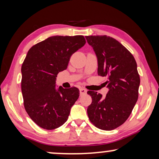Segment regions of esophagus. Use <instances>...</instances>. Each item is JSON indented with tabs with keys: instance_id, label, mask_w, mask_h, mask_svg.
<instances>
[{
	"instance_id": "1",
	"label": "esophagus",
	"mask_w": 159,
	"mask_h": 159,
	"mask_svg": "<svg viewBox=\"0 0 159 159\" xmlns=\"http://www.w3.org/2000/svg\"><path fill=\"white\" fill-rule=\"evenodd\" d=\"M86 93H87V90L84 88H80V95L86 94Z\"/></svg>"
}]
</instances>
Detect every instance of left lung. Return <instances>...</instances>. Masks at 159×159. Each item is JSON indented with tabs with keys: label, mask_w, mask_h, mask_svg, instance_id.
<instances>
[{
	"label": "left lung",
	"mask_w": 159,
	"mask_h": 159,
	"mask_svg": "<svg viewBox=\"0 0 159 159\" xmlns=\"http://www.w3.org/2000/svg\"><path fill=\"white\" fill-rule=\"evenodd\" d=\"M98 58V74L106 77L108 92L105 98L89 90L92 103L88 108L89 119L103 130L121 126L131 114L138 98L140 80L132 54L116 39L107 35L85 36Z\"/></svg>",
	"instance_id": "left-lung-1"
}]
</instances>
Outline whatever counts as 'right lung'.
<instances>
[{"mask_svg": "<svg viewBox=\"0 0 159 159\" xmlns=\"http://www.w3.org/2000/svg\"><path fill=\"white\" fill-rule=\"evenodd\" d=\"M84 36H52L29 50L21 66V93L26 111L45 129L61 127L80 95L72 87L56 88L58 74L65 70L71 55L85 44Z\"/></svg>", "mask_w": 159, "mask_h": 159, "instance_id": "obj_1", "label": "right lung"}]
</instances>
